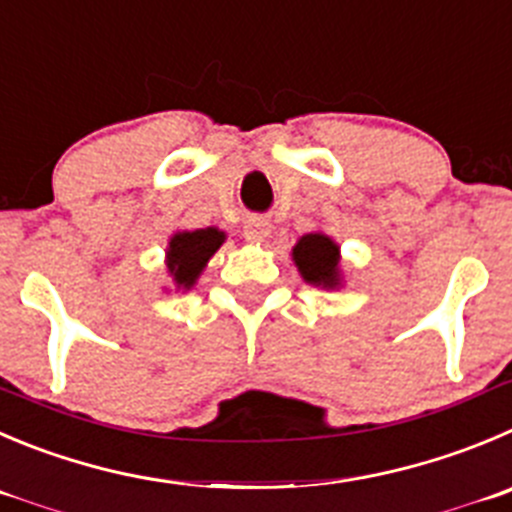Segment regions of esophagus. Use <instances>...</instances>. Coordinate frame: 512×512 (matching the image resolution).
Listing matches in <instances>:
<instances>
[{
  "instance_id": "obj_1",
  "label": "esophagus",
  "mask_w": 512,
  "mask_h": 512,
  "mask_svg": "<svg viewBox=\"0 0 512 512\" xmlns=\"http://www.w3.org/2000/svg\"><path fill=\"white\" fill-rule=\"evenodd\" d=\"M271 226L266 218H248L246 221V238H251V241H264L266 236H269Z\"/></svg>"
}]
</instances>
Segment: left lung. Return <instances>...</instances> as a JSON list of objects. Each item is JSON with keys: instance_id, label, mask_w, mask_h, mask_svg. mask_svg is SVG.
<instances>
[{"instance_id": "1", "label": "left lung", "mask_w": 512, "mask_h": 512, "mask_svg": "<svg viewBox=\"0 0 512 512\" xmlns=\"http://www.w3.org/2000/svg\"><path fill=\"white\" fill-rule=\"evenodd\" d=\"M294 261L301 276L316 286L339 284V246L324 233H306L294 246Z\"/></svg>"}]
</instances>
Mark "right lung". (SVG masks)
<instances>
[{"mask_svg":"<svg viewBox=\"0 0 512 512\" xmlns=\"http://www.w3.org/2000/svg\"><path fill=\"white\" fill-rule=\"evenodd\" d=\"M223 231L218 228H201V231H183L170 238L168 248V271L173 274L175 284L191 289L198 274L208 264L218 246L223 243Z\"/></svg>","mask_w":512,"mask_h":512,"instance_id":"right-lung-1","label":"right lung"}]
</instances>
